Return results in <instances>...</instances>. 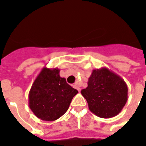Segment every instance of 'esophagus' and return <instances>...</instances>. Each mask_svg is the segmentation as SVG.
Listing matches in <instances>:
<instances>
[{
    "label": "esophagus",
    "instance_id": "34e87169",
    "mask_svg": "<svg viewBox=\"0 0 146 146\" xmlns=\"http://www.w3.org/2000/svg\"><path fill=\"white\" fill-rule=\"evenodd\" d=\"M73 87H74V88H76V89L77 90H78L79 92H80V88L79 87L77 83H76V84H74V85H73Z\"/></svg>",
    "mask_w": 146,
    "mask_h": 146
}]
</instances>
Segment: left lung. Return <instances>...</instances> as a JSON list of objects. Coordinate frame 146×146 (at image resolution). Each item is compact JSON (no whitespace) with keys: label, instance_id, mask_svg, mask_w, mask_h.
<instances>
[{"label":"left lung","instance_id":"left-lung-1","mask_svg":"<svg viewBox=\"0 0 146 146\" xmlns=\"http://www.w3.org/2000/svg\"><path fill=\"white\" fill-rule=\"evenodd\" d=\"M87 87L81 90L90 111L102 118L118 114L128 100V87L120 76L106 67L93 70Z\"/></svg>","mask_w":146,"mask_h":146}]
</instances>
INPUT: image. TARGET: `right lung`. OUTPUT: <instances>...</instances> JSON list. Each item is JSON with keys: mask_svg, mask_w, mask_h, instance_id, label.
I'll return each instance as SVG.
<instances>
[{"mask_svg": "<svg viewBox=\"0 0 146 146\" xmlns=\"http://www.w3.org/2000/svg\"><path fill=\"white\" fill-rule=\"evenodd\" d=\"M59 71L58 68H43L29 91V108L42 121H52L62 116L78 93L59 76Z\"/></svg>", "mask_w": 146, "mask_h": 146, "instance_id": "right-lung-1", "label": "right lung"}]
</instances>
